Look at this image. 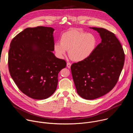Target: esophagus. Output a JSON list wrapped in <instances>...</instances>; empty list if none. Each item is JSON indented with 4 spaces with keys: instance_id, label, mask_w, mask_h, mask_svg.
I'll use <instances>...</instances> for the list:
<instances>
[{
    "instance_id": "esophagus-1",
    "label": "esophagus",
    "mask_w": 133,
    "mask_h": 133,
    "mask_svg": "<svg viewBox=\"0 0 133 133\" xmlns=\"http://www.w3.org/2000/svg\"><path fill=\"white\" fill-rule=\"evenodd\" d=\"M67 67H68V68H70V66H71V63H69V62L67 63Z\"/></svg>"
}]
</instances>
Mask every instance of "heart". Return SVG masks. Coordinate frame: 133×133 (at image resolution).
Listing matches in <instances>:
<instances>
[{"label": "heart", "mask_w": 133, "mask_h": 133, "mask_svg": "<svg viewBox=\"0 0 133 133\" xmlns=\"http://www.w3.org/2000/svg\"><path fill=\"white\" fill-rule=\"evenodd\" d=\"M96 45V39L94 35L72 29L62 35L61 42L55 44L54 49L61 58L66 55L67 50H69L71 59L82 61L90 55Z\"/></svg>", "instance_id": "obj_1"}]
</instances>
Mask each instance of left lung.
Segmentation results:
<instances>
[{
  "mask_svg": "<svg viewBox=\"0 0 133 133\" xmlns=\"http://www.w3.org/2000/svg\"><path fill=\"white\" fill-rule=\"evenodd\" d=\"M90 28L99 34L102 42L87 58L72 64L71 71L78 94L91 100L115 87L124 66L125 54L114 34L103 28Z\"/></svg>",
  "mask_w": 133,
  "mask_h": 133,
  "instance_id": "8db88e82",
  "label": "left lung"
}]
</instances>
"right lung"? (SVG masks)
Instances as JSON below:
<instances>
[{"label": "right lung", "mask_w": 133, "mask_h": 133, "mask_svg": "<svg viewBox=\"0 0 133 133\" xmlns=\"http://www.w3.org/2000/svg\"><path fill=\"white\" fill-rule=\"evenodd\" d=\"M51 27L27 28L10 44L8 68L14 82L24 94L35 99L48 98L55 91L65 60L54 55Z\"/></svg>", "instance_id": "add662e5"}]
</instances>
